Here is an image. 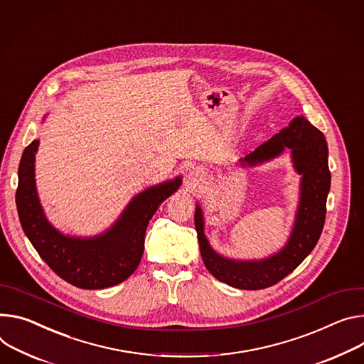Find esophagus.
<instances>
[{"label":"esophagus","instance_id":"1","mask_svg":"<svg viewBox=\"0 0 364 364\" xmlns=\"http://www.w3.org/2000/svg\"><path fill=\"white\" fill-rule=\"evenodd\" d=\"M197 176H199V174H197V171H193V173H190L188 178H191L193 181H196V177H197Z\"/></svg>","mask_w":364,"mask_h":364}]
</instances>
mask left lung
<instances>
[{"label": "left lung", "mask_w": 364, "mask_h": 364, "mask_svg": "<svg viewBox=\"0 0 364 364\" xmlns=\"http://www.w3.org/2000/svg\"><path fill=\"white\" fill-rule=\"evenodd\" d=\"M284 148L291 149L294 170L302 176L301 202L287 244L264 259H230L215 252L203 232L205 220L200 206H196L194 223L200 254L209 273L219 282L244 290L270 287L290 274L315 248L326 213V196L331 186L325 136L304 116L294 117L267 142L257 146L242 165H257L279 156Z\"/></svg>", "instance_id": "1"}]
</instances>
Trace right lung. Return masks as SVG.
<instances>
[{"mask_svg":"<svg viewBox=\"0 0 364 364\" xmlns=\"http://www.w3.org/2000/svg\"><path fill=\"white\" fill-rule=\"evenodd\" d=\"M39 141L23 152L16 193L17 212L26 237L48 266L65 282L81 289H105L124 282L144 254L145 230L158 206L177 191L181 177L135 196L105 234L92 238L68 237L46 219L35 183V154Z\"/></svg>","mask_w":364,"mask_h":364,"instance_id":"add662e5","label":"right lung"}]
</instances>
